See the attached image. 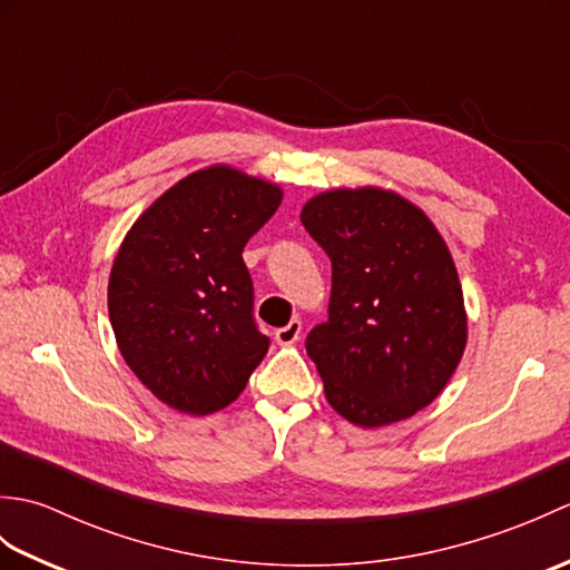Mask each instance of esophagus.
Returning a JSON list of instances; mask_svg holds the SVG:
<instances>
[{
  "label": "esophagus",
  "mask_w": 570,
  "mask_h": 570,
  "mask_svg": "<svg viewBox=\"0 0 570 570\" xmlns=\"http://www.w3.org/2000/svg\"><path fill=\"white\" fill-rule=\"evenodd\" d=\"M274 337H276V343L278 345H294V343H298V337H301V321L298 318H292L288 321L284 328H276L274 331Z\"/></svg>",
  "instance_id": "34e87169"
}]
</instances>
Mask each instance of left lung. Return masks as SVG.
Listing matches in <instances>:
<instances>
[{
    "label": "left lung",
    "instance_id": "1",
    "mask_svg": "<svg viewBox=\"0 0 570 570\" xmlns=\"http://www.w3.org/2000/svg\"><path fill=\"white\" fill-rule=\"evenodd\" d=\"M301 223L333 264L328 321L306 337L325 399L362 429L414 416L468 343L463 286L439 227L380 186L323 190Z\"/></svg>",
    "mask_w": 570,
    "mask_h": 570
}]
</instances>
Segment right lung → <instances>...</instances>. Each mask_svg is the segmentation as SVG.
<instances>
[{
	"mask_svg": "<svg viewBox=\"0 0 570 570\" xmlns=\"http://www.w3.org/2000/svg\"><path fill=\"white\" fill-rule=\"evenodd\" d=\"M284 190L213 164L164 190L129 227L107 284L115 341L147 390L180 414L233 404L269 350L252 321L242 249Z\"/></svg>",
	"mask_w": 570,
	"mask_h": 570,
	"instance_id": "1",
	"label": "right lung"
}]
</instances>
